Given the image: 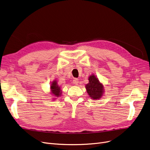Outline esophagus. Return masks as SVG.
Segmentation results:
<instances>
[{
	"label": "esophagus",
	"mask_w": 150,
	"mask_h": 150,
	"mask_svg": "<svg viewBox=\"0 0 150 150\" xmlns=\"http://www.w3.org/2000/svg\"><path fill=\"white\" fill-rule=\"evenodd\" d=\"M73 83L75 85H78V83H79V80H78L77 78H74V79L73 80Z\"/></svg>",
	"instance_id": "esophagus-1"
}]
</instances>
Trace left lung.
Wrapping results in <instances>:
<instances>
[{"label":"left lung","instance_id":"obj_1","mask_svg":"<svg viewBox=\"0 0 150 150\" xmlns=\"http://www.w3.org/2000/svg\"><path fill=\"white\" fill-rule=\"evenodd\" d=\"M89 83L86 85L88 95L92 100L101 98L104 93V86L93 74L89 77Z\"/></svg>","mask_w":150,"mask_h":150}]
</instances>
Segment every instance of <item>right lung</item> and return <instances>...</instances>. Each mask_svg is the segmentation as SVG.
I'll list each match as a JSON object with an SVG mask.
<instances>
[{"label":"right lung","mask_w":150,"mask_h":150,"mask_svg":"<svg viewBox=\"0 0 150 150\" xmlns=\"http://www.w3.org/2000/svg\"><path fill=\"white\" fill-rule=\"evenodd\" d=\"M50 90H51V93L54 97H59L61 96L62 91L61 90V87L58 84L57 81L54 80L53 82H52L51 86H50Z\"/></svg>","instance_id":"right-lung-1"}]
</instances>
